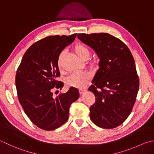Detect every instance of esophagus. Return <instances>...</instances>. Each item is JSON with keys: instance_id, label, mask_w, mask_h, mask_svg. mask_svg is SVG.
<instances>
[{"instance_id": "1", "label": "esophagus", "mask_w": 154, "mask_h": 154, "mask_svg": "<svg viewBox=\"0 0 154 154\" xmlns=\"http://www.w3.org/2000/svg\"><path fill=\"white\" fill-rule=\"evenodd\" d=\"M86 90V89H84V88H80L79 89V93L80 94H83L84 92H85Z\"/></svg>"}]
</instances>
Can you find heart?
<instances>
[{"label": "heart", "mask_w": 154, "mask_h": 154, "mask_svg": "<svg viewBox=\"0 0 154 154\" xmlns=\"http://www.w3.org/2000/svg\"><path fill=\"white\" fill-rule=\"evenodd\" d=\"M74 51L77 56L80 59L85 60L89 57L90 52L89 48L82 43H78L75 45ZM64 54V52L62 51L58 56V66L60 68L61 66V61L62 57ZM97 59L96 58L92 59L90 64L92 65H96L97 64ZM92 78V74L89 72H76L72 74L66 79V84L69 86L81 88H83L86 84Z\"/></svg>", "instance_id": "1"}]
</instances>
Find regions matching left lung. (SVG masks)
I'll use <instances>...</instances> for the list:
<instances>
[{"instance_id":"obj_1","label":"left lung","mask_w":154,"mask_h":154,"mask_svg":"<svg viewBox=\"0 0 154 154\" xmlns=\"http://www.w3.org/2000/svg\"><path fill=\"white\" fill-rule=\"evenodd\" d=\"M100 59L99 69L88 88L96 97L90 119L103 129L121 125L129 116L139 90V78L132 54L125 44L108 33L78 34Z\"/></svg>"}]
</instances>
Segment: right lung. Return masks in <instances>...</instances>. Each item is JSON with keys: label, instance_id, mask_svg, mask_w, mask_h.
Listing matches in <instances>:
<instances>
[{"label": "right lung", "instance_id": "1", "mask_svg": "<svg viewBox=\"0 0 154 154\" xmlns=\"http://www.w3.org/2000/svg\"><path fill=\"white\" fill-rule=\"evenodd\" d=\"M77 34L49 36L38 40L27 50L16 74L18 100L25 114L40 129L54 130L68 120L70 105L79 98L76 88L54 98V88L62 89L58 58Z\"/></svg>", "mask_w": 154, "mask_h": 154}]
</instances>
